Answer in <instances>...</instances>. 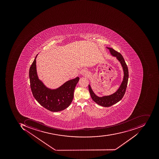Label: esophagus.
Instances as JSON below:
<instances>
[{
  "label": "esophagus",
  "instance_id": "1",
  "mask_svg": "<svg viewBox=\"0 0 159 159\" xmlns=\"http://www.w3.org/2000/svg\"><path fill=\"white\" fill-rule=\"evenodd\" d=\"M80 74L82 75H84L87 76L88 75V71L87 70L85 69L81 70L80 72Z\"/></svg>",
  "mask_w": 159,
  "mask_h": 159
}]
</instances>
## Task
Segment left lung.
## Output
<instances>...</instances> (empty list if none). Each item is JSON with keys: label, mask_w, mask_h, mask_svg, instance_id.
Masks as SVG:
<instances>
[{"label": "left lung", "mask_w": 159, "mask_h": 159, "mask_svg": "<svg viewBox=\"0 0 159 159\" xmlns=\"http://www.w3.org/2000/svg\"><path fill=\"white\" fill-rule=\"evenodd\" d=\"M107 48L110 51L111 54L113 56L116 57L117 60L120 62L124 71V78L119 89L115 93L110 96H104L100 98L98 97L93 91L90 85L89 84L88 85L89 91L90 94L92 99L98 105L104 107H111L112 105H114L116 103L119 102L122 98L126 92L127 84H128V79H129V70H128V66L122 55L120 52H116L112 48H109V47H107Z\"/></svg>", "instance_id": "1"}]
</instances>
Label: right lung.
<instances>
[{"label":"right lung","instance_id":"obj_1","mask_svg":"<svg viewBox=\"0 0 159 159\" xmlns=\"http://www.w3.org/2000/svg\"><path fill=\"white\" fill-rule=\"evenodd\" d=\"M37 56L29 70L30 88L33 97L41 106L49 111L58 112L66 109L73 101L74 91L79 77L67 81L56 89L47 88L38 77L36 66Z\"/></svg>","mask_w":159,"mask_h":159}]
</instances>
